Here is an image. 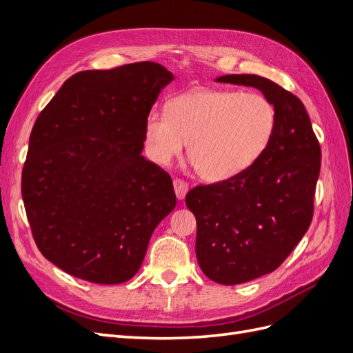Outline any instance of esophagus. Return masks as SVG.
Wrapping results in <instances>:
<instances>
[{
    "label": "esophagus",
    "mask_w": 353,
    "mask_h": 353,
    "mask_svg": "<svg viewBox=\"0 0 353 353\" xmlns=\"http://www.w3.org/2000/svg\"><path fill=\"white\" fill-rule=\"evenodd\" d=\"M174 190H175L176 197H178L179 200H183V199L185 197V194H187V191H188V184L185 183L184 179L175 178V179H174Z\"/></svg>",
    "instance_id": "esophagus-1"
}]
</instances>
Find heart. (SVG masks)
Segmentation results:
<instances>
[{"label": "heart", "mask_w": 353, "mask_h": 353, "mask_svg": "<svg viewBox=\"0 0 353 353\" xmlns=\"http://www.w3.org/2000/svg\"><path fill=\"white\" fill-rule=\"evenodd\" d=\"M276 126L274 104L259 92L197 90L179 95L168 110L145 121L148 154L168 165L184 150L199 175L225 181L244 172L270 147Z\"/></svg>", "instance_id": "b5f03b06"}]
</instances>
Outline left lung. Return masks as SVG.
Returning a JSON list of instances; mask_svg holds the SVG:
<instances>
[{"mask_svg":"<svg viewBox=\"0 0 353 353\" xmlns=\"http://www.w3.org/2000/svg\"><path fill=\"white\" fill-rule=\"evenodd\" d=\"M216 81L258 88L276 112L274 138L258 162L185 196L197 222L201 271L232 285L275 271L305 236L314 216L321 147L301 99L279 83L258 74Z\"/></svg>","mask_w":353,"mask_h":353,"instance_id":"8db88e82","label":"left lung"}]
</instances>
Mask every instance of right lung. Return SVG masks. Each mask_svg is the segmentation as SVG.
I'll list each match as a JSON object with an SVG mask.
<instances>
[{"label": "right lung", "mask_w": 353, "mask_h": 353, "mask_svg": "<svg viewBox=\"0 0 353 353\" xmlns=\"http://www.w3.org/2000/svg\"><path fill=\"white\" fill-rule=\"evenodd\" d=\"M172 79L153 61L78 72L37 117L22 170L26 216L44 258L77 279H132L176 205L172 178L141 156L147 116Z\"/></svg>", "instance_id": "1"}]
</instances>
